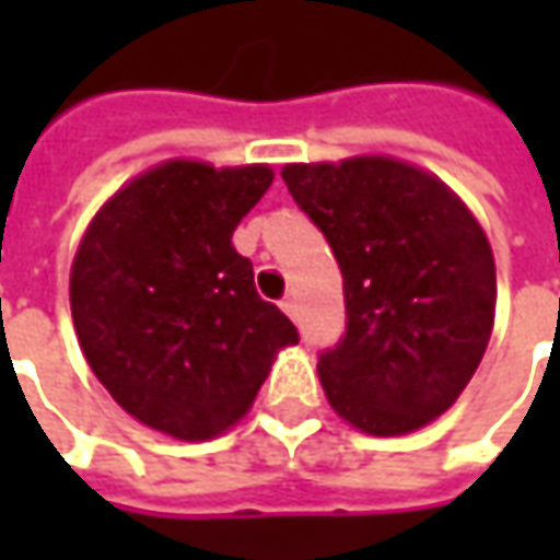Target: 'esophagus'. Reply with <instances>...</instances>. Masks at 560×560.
I'll use <instances>...</instances> for the list:
<instances>
[{
    "mask_svg": "<svg viewBox=\"0 0 560 560\" xmlns=\"http://www.w3.org/2000/svg\"><path fill=\"white\" fill-rule=\"evenodd\" d=\"M280 305H283V312L290 314L292 320H295V317H299V299H295V295H287V299H283V302H280Z\"/></svg>",
    "mask_w": 560,
    "mask_h": 560,
    "instance_id": "1",
    "label": "esophagus"
}]
</instances>
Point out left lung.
Returning a JSON list of instances; mask_svg holds the SVG:
<instances>
[{
	"label": "left lung",
	"instance_id": "8db88e82",
	"mask_svg": "<svg viewBox=\"0 0 560 560\" xmlns=\"http://www.w3.org/2000/svg\"><path fill=\"white\" fill-rule=\"evenodd\" d=\"M342 270L346 339L317 374L339 418L405 436L445 415L495 324V258L462 196L393 155L283 167Z\"/></svg>",
	"mask_w": 560,
	"mask_h": 560
}]
</instances>
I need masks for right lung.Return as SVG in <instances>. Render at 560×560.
I'll list each match as a JSON object with an SVG mask.
<instances>
[{
    "label": "right lung",
    "instance_id": "obj_1",
    "mask_svg": "<svg viewBox=\"0 0 560 560\" xmlns=\"http://www.w3.org/2000/svg\"><path fill=\"white\" fill-rule=\"evenodd\" d=\"M270 184V164L167 159L120 186L80 236L77 339L98 383L142 427L184 442L221 436L299 342L233 248V230Z\"/></svg>",
    "mask_w": 560,
    "mask_h": 560
}]
</instances>
